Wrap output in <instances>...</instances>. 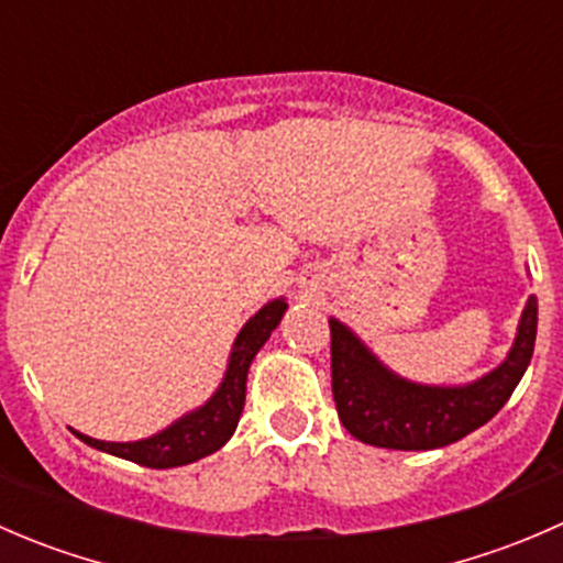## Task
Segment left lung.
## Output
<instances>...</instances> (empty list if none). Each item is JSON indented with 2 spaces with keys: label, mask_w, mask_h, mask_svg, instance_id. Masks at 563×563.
I'll use <instances>...</instances> for the list:
<instances>
[{
  "label": "left lung",
  "mask_w": 563,
  "mask_h": 563,
  "mask_svg": "<svg viewBox=\"0 0 563 563\" xmlns=\"http://www.w3.org/2000/svg\"><path fill=\"white\" fill-rule=\"evenodd\" d=\"M332 329V395L343 428L384 450H439L490 422L512 397L533 356L537 297H528L518 334L496 371L460 387H430L391 373L343 321Z\"/></svg>",
  "instance_id": "obj_1"
}]
</instances>
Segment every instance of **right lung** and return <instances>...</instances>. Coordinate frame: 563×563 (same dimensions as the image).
<instances>
[{"label": "right lung", "mask_w": 563, "mask_h": 563, "mask_svg": "<svg viewBox=\"0 0 563 563\" xmlns=\"http://www.w3.org/2000/svg\"><path fill=\"white\" fill-rule=\"evenodd\" d=\"M286 310V299L280 297L266 302L258 313L250 318L236 334L234 345H231L229 367H225V376L220 387L214 389V395L203 406H198L196 411L185 413V417L168 424L161 433L141 441H98L78 433V430H73V433L84 444L95 446V450L146 465V468H176V465L196 463V460L212 455L234 435L242 408H245L250 362L255 360L261 345L275 332Z\"/></svg>", "instance_id": "add662e5"}]
</instances>
